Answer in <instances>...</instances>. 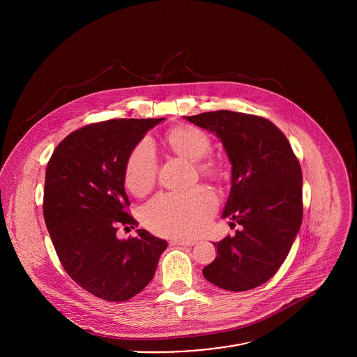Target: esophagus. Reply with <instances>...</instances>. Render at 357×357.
I'll return each mask as SVG.
<instances>
[{"label":"esophagus","instance_id":"1","mask_svg":"<svg viewBox=\"0 0 357 357\" xmlns=\"http://www.w3.org/2000/svg\"><path fill=\"white\" fill-rule=\"evenodd\" d=\"M173 246H194L195 241H188V239H173L170 242Z\"/></svg>","mask_w":357,"mask_h":357}]
</instances>
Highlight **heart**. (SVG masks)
Returning a JSON list of instances; mask_svg holds the SVG:
<instances>
[{"instance_id":"b5f03b06","label":"heart","mask_w":357,"mask_h":357,"mask_svg":"<svg viewBox=\"0 0 357 357\" xmlns=\"http://www.w3.org/2000/svg\"><path fill=\"white\" fill-rule=\"evenodd\" d=\"M169 149L177 155L195 162L198 173L210 181L225 178L224 165L213 155V143L204 130L184 125L166 135ZM158 158L150 140L139 142L128 155L123 169L126 188L136 197L149 194L158 177ZM217 208L215 197L204 187L185 194H160L143 210V222L153 232L163 236L194 238L207 227Z\"/></svg>"}]
</instances>
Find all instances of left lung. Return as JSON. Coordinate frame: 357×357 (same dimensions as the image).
Masks as SVG:
<instances>
[{"mask_svg":"<svg viewBox=\"0 0 357 357\" xmlns=\"http://www.w3.org/2000/svg\"><path fill=\"white\" fill-rule=\"evenodd\" d=\"M185 118L222 142L232 163L222 217L242 227L214 243L217 257L202 273L228 291L255 289L278 272L301 227L300 162L283 132L264 116L220 109Z\"/></svg>","mask_w":357,"mask_h":357,"instance_id":"1","label":"left lung"}]
</instances>
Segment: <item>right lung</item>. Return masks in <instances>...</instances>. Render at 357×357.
Here are the masks:
<instances>
[{"label":"right lung","mask_w":357,"mask_h":357,"mask_svg":"<svg viewBox=\"0 0 357 357\" xmlns=\"http://www.w3.org/2000/svg\"><path fill=\"white\" fill-rule=\"evenodd\" d=\"M163 118L108 119L71 132L47 166L44 218L64 271L88 293L122 303L153 278L167 243L139 229L119 241V227H137L123 188L132 149Z\"/></svg>","instance_id":"add662e5"}]
</instances>
